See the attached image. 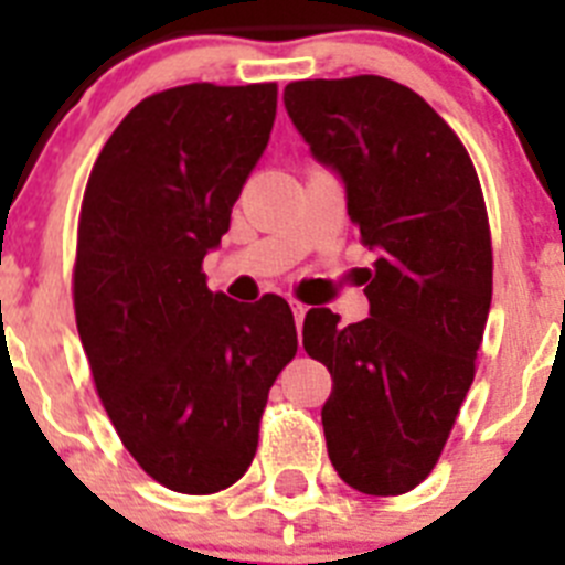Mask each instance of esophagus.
I'll return each instance as SVG.
<instances>
[{"instance_id": "obj_1", "label": "esophagus", "mask_w": 565, "mask_h": 565, "mask_svg": "<svg viewBox=\"0 0 565 565\" xmlns=\"http://www.w3.org/2000/svg\"><path fill=\"white\" fill-rule=\"evenodd\" d=\"M288 306H291V313H294V322H297V328H302V319H306L308 306H302V302H297V299H288Z\"/></svg>"}]
</instances>
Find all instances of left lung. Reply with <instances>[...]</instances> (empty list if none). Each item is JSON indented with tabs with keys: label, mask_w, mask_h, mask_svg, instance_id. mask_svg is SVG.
<instances>
[{
	"label": "left lung",
	"mask_w": 565,
	"mask_h": 565,
	"mask_svg": "<svg viewBox=\"0 0 565 565\" xmlns=\"http://www.w3.org/2000/svg\"><path fill=\"white\" fill-rule=\"evenodd\" d=\"M282 102L376 252L371 317L342 328L311 308L302 326L308 356L333 379L328 458L364 495H402L436 467L476 376L492 302L481 183L441 115L391 78L294 82Z\"/></svg>",
	"instance_id": "1"
}]
</instances>
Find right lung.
<instances>
[{"label":"right lung","instance_id":"add662e5","mask_svg":"<svg viewBox=\"0 0 565 565\" xmlns=\"http://www.w3.org/2000/svg\"><path fill=\"white\" fill-rule=\"evenodd\" d=\"M274 115L277 84L154 93L109 135L84 192L73 302L96 391L143 472L186 495L246 472L297 353L286 299L243 306L201 271Z\"/></svg>","mask_w":565,"mask_h":565}]
</instances>
